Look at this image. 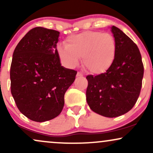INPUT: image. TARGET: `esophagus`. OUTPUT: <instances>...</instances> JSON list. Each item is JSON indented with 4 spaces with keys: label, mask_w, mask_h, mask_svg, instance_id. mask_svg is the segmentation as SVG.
Wrapping results in <instances>:
<instances>
[{
    "label": "esophagus",
    "mask_w": 153,
    "mask_h": 153,
    "mask_svg": "<svg viewBox=\"0 0 153 153\" xmlns=\"http://www.w3.org/2000/svg\"><path fill=\"white\" fill-rule=\"evenodd\" d=\"M82 76H83V75H82L81 72H78V73H77V77H80V78H81Z\"/></svg>",
    "instance_id": "esophagus-1"
}]
</instances>
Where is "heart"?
Masks as SVG:
<instances>
[{"label":"heart","instance_id":"b5f03b06","mask_svg":"<svg viewBox=\"0 0 153 153\" xmlns=\"http://www.w3.org/2000/svg\"><path fill=\"white\" fill-rule=\"evenodd\" d=\"M65 47H59L60 60L69 68H75L82 57V64L90 73L101 74L114 63L117 53L115 39L108 33L87 31L66 39Z\"/></svg>","mask_w":153,"mask_h":153}]
</instances>
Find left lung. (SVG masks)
<instances>
[{"label": "left lung", "instance_id": "left-lung-1", "mask_svg": "<svg viewBox=\"0 0 153 153\" xmlns=\"http://www.w3.org/2000/svg\"><path fill=\"white\" fill-rule=\"evenodd\" d=\"M111 29L117 43L115 59L106 73L86 76V100L93 111L113 118L127 113L136 103L144 66L136 44L119 28Z\"/></svg>", "mask_w": 153, "mask_h": 153}]
</instances>
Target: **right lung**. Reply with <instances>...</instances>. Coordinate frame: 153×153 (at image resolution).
<instances>
[{"mask_svg":"<svg viewBox=\"0 0 153 153\" xmlns=\"http://www.w3.org/2000/svg\"><path fill=\"white\" fill-rule=\"evenodd\" d=\"M59 32L31 29L16 47L10 65V91L19 110L34 122L55 118L77 71L61 66L57 50Z\"/></svg>","mask_w":153,"mask_h":153,"instance_id":"add662e5","label":"right lung"}]
</instances>
